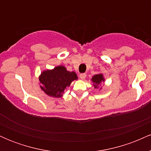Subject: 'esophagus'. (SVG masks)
Masks as SVG:
<instances>
[{"label": "esophagus", "mask_w": 151, "mask_h": 151, "mask_svg": "<svg viewBox=\"0 0 151 151\" xmlns=\"http://www.w3.org/2000/svg\"><path fill=\"white\" fill-rule=\"evenodd\" d=\"M86 77V74L85 73H81L79 74V77H80L81 79H82V80H84V79H85Z\"/></svg>", "instance_id": "1"}]
</instances>
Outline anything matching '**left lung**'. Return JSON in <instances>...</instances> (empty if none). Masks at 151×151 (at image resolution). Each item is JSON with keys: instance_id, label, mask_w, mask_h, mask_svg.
<instances>
[{"instance_id": "left-lung-1", "label": "left lung", "mask_w": 151, "mask_h": 151, "mask_svg": "<svg viewBox=\"0 0 151 151\" xmlns=\"http://www.w3.org/2000/svg\"><path fill=\"white\" fill-rule=\"evenodd\" d=\"M91 81L93 83V86H94L95 89H99V88L100 84L102 82V81H104V78L103 77V74H95V75L93 76V77L91 78ZM101 88H100L101 89Z\"/></svg>"}]
</instances>
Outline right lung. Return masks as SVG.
Returning <instances> with one entry per match:
<instances>
[{"mask_svg": "<svg viewBox=\"0 0 151 151\" xmlns=\"http://www.w3.org/2000/svg\"><path fill=\"white\" fill-rule=\"evenodd\" d=\"M77 79L75 72L67 71L62 65L43 71L39 77L41 89L48 96L55 98L62 97L64 91Z\"/></svg>", "mask_w": 151, "mask_h": 151, "instance_id": "1", "label": "right lung"}]
</instances>
